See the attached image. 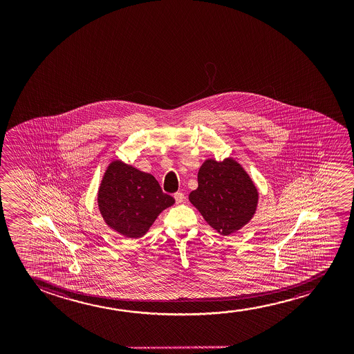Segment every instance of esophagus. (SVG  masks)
<instances>
[{"instance_id":"obj_1","label":"esophagus","mask_w":354,"mask_h":354,"mask_svg":"<svg viewBox=\"0 0 354 354\" xmlns=\"http://www.w3.org/2000/svg\"><path fill=\"white\" fill-rule=\"evenodd\" d=\"M174 198L176 204L183 203V201H184L185 198L184 194H181V192H176V194H174Z\"/></svg>"}]
</instances>
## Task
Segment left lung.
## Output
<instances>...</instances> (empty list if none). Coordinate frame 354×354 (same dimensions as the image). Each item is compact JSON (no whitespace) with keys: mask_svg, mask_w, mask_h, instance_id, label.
I'll use <instances>...</instances> for the list:
<instances>
[{"mask_svg":"<svg viewBox=\"0 0 354 354\" xmlns=\"http://www.w3.org/2000/svg\"><path fill=\"white\" fill-rule=\"evenodd\" d=\"M189 199L214 230L227 236L252 220L259 192L237 160L209 158L199 168L198 187Z\"/></svg>","mask_w":354,"mask_h":354,"instance_id":"left-lung-1","label":"left lung"}]
</instances>
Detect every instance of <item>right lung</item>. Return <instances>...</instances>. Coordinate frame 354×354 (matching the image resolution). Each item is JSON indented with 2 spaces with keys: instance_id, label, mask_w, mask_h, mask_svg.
Returning <instances> with one entry per match:
<instances>
[{
  "instance_id": "1",
  "label": "right lung",
  "mask_w": 354,
  "mask_h": 354,
  "mask_svg": "<svg viewBox=\"0 0 354 354\" xmlns=\"http://www.w3.org/2000/svg\"><path fill=\"white\" fill-rule=\"evenodd\" d=\"M175 199L153 175L121 160L111 162L97 191V207L109 227L127 238L142 237Z\"/></svg>"
}]
</instances>
